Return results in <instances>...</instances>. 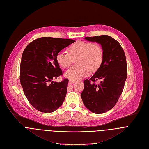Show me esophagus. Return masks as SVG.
Masks as SVG:
<instances>
[{
  "instance_id": "34e87169",
  "label": "esophagus",
  "mask_w": 149,
  "mask_h": 149,
  "mask_svg": "<svg viewBox=\"0 0 149 149\" xmlns=\"http://www.w3.org/2000/svg\"><path fill=\"white\" fill-rule=\"evenodd\" d=\"M75 82H76V81H75V80H69V84H73V83H75Z\"/></svg>"
}]
</instances>
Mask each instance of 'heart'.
I'll list each match as a JSON object with an SVG mask.
<instances>
[{"instance_id":"obj_1","label":"heart","mask_w":149,"mask_h":149,"mask_svg":"<svg viewBox=\"0 0 149 149\" xmlns=\"http://www.w3.org/2000/svg\"><path fill=\"white\" fill-rule=\"evenodd\" d=\"M67 52H59L56 59L57 64L65 69L70 66L73 59L77 57V65L69 69L65 74V76L69 80H80L87 77L89 72H96L104 61V49L100 45L96 43L77 41L68 48Z\"/></svg>"}]
</instances>
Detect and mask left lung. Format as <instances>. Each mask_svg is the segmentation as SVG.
Wrapping results in <instances>:
<instances>
[{
  "label": "left lung",
  "instance_id": "obj_1",
  "mask_svg": "<svg viewBox=\"0 0 149 149\" xmlns=\"http://www.w3.org/2000/svg\"><path fill=\"white\" fill-rule=\"evenodd\" d=\"M85 39L101 44L104 58L95 74L84 81L81 97L89 110L102 114L114 107L123 92L127 73L126 56L120 44L110 36L86 37ZM97 81L100 83L96 84Z\"/></svg>",
  "mask_w": 149,
  "mask_h": 149
}]
</instances>
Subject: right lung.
<instances>
[{"label": "right lung", "instance_id": "obj_1", "mask_svg": "<svg viewBox=\"0 0 149 149\" xmlns=\"http://www.w3.org/2000/svg\"><path fill=\"white\" fill-rule=\"evenodd\" d=\"M75 41L52 37L39 38L30 43L22 54L19 80L29 102L39 111L52 113L63 104L68 80L54 82L62 75L56 55Z\"/></svg>", "mask_w": 149, "mask_h": 149}]
</instances>
